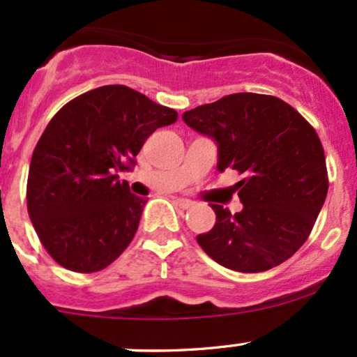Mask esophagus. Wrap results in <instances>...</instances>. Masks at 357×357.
<instances>
[{"mask_svg":"<svg viewBox=\"0 0 357 357\" xmlns=\"http://www.w3.org/2000/svg\"><path fill=\"white\" fill-rule=\"evenodd\" d=\"M175 204L178 206V208H182V209H189V208H192L194 206V203L190 199H185V197H175Z\"/></svg>","mask_w":357,"mask_h":357,"instance_id":"1","label":"esophagus"}]
</instances>
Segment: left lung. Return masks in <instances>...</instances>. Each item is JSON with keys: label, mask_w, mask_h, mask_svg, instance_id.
Masks as SVG:
<instances>
[{"label": "left lung", "mask_w": 357, "mask_h": 357, "mask_svg": "<svg viewBox=\"0 0 357 357\" xmlns=\"http://www.w3.org/2000/svg\"><path fill=\"white\" fill-rule=\"evenodd\" d=\"M183 122L218 144V170L235 183L242 211L211 204L216 223L197 244L222 266L259 273L287 261L306 242L328 192L325 151L289 102L237 93L185 112Z\"/></svg>", "instance_id": "8db88e82"}]
</instances>
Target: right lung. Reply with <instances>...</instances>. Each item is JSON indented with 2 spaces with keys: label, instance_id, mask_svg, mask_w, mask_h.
I'll return each mask as SVG.
<instances>
[{
  "label": "right lung",
  "instance_id": "obj_1",
  "mask_svg": "<svg viewBox=\"0 0 357 357\" xmlns=\"http://www.w3.org/2000/svg\"><path fill=\"white\" fill-rule=\"evenodd\" d=\"M177 116L130 87L102 86L51 119L32 153L27 211L60 266L94 273L127 249L146 199L130 194L116 172L127 170L146 139Z\"/></svg>",
  "mask_w": 357,
  "mask_h": 357
}]
</instances>
